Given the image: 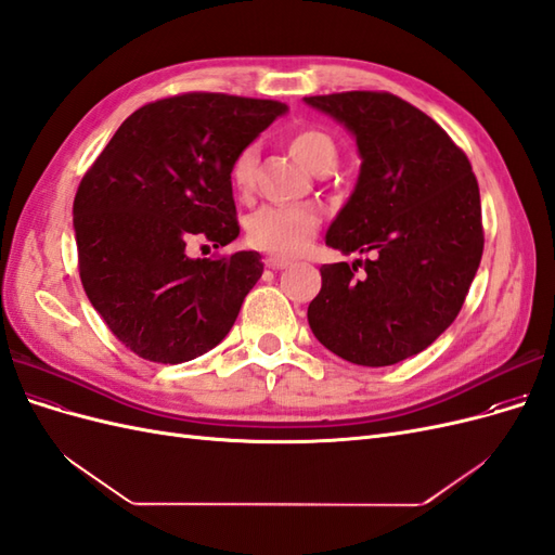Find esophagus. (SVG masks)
Wrapping results in <instances>:
<instances>
[{
	"instance_id": "esophagus-1",
	"label": "esophagus",
	"mask_w": 555,
	"mask_h": 555,
	"mask_svg": "<svg viewBox=\"0 0 555 555\" xmlns=\"http://www.w3.org/2000/svg\"><path fill=\"white\" fill-rule=\"evenodd\" d=\"M263 263H266V268H273V271H282V268H287L292 261L282 259V257H266Z\"/></svg>"
}]
</instances>
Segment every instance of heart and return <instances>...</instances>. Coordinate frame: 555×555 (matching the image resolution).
<instances>
[{
	"label": "heart",
	"mask_w": 555,
	"mask_h": 555,
	"mask_svg": "<svg viewBox=\"0 0 555 555\" xmlns=\"http://www.w3.org/2000/svg\"><path fill=\"white\" fill-rule=\"evenodd\" d=\"M292 155L310 171L331 169L338 147L322 129H298L289 141ZM257 145H245L231 164V182L238 192H249L255 182ZM319 227V215L308 206H263L247 220V241L275 257H292L304 249Z\"/></svg>",
	"instance_id": "b5f03b06"
}]
</instances>
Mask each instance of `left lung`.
I'll return each mask as SVG.
<instances>
[{"label": "left lung", "instance_id": "1", "mask_svg": "<svg viewBox=\"0 0 555 555\" xmlns=\"http://www.w3.org/2000/svg\"><path fill=\"white\" fill-rule=\"evenodd\" d=\"M304 102L340 122L361 157L326 245L373 255L319 268L322 289L308 306V324L349 363H400L451 326L477 275L483 231L473 166L438 122L389 92Z\"/></svg>", "mask_w": 555, "mask_h": 555}]
</instances>
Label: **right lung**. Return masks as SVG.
Listing matches in <instances>:
<instances>
[{"label":"right lung","mask_w":555,"mask_h":555,"mask_svg":"<svg viewBox=\"0 0 555 555\" xmlns=\"http://www.w3.org/2000/svg\"><path fill=\"white\" fill-rule=\"evenodd\" d=\"M287 106L192 92L131 113L74 198L80 282L133 354L192 361L220 345L263 273L259 251L194 259L238 238L231 164Z\"/></svg>","instance_id":"add662e5"}]
</instances>
